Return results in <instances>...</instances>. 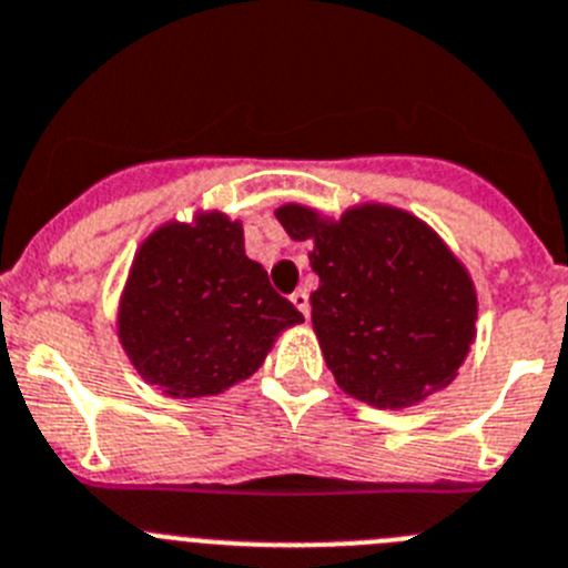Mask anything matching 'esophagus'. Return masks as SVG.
Instances as JSON below:
<instances>
[{
	"mask_svg": "<svg viewBox=\"0 0 568 568\" xmlns=\"http://www.w3.org/2000/svg\"><path fill=\"white\" fill-rule=\"evenodd\" d=\"M290 301H293L295 310H298L304 318H310V295H306V290H295V293L290 295Z\"/></svg>",
	"mask_w": 568,
	"mask_h": 568,
	"instance_id": "obj_1",
	"label": "esophagus"
}]
</instances>
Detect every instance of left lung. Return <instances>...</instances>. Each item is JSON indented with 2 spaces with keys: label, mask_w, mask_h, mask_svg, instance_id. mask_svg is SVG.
<instances>
[{
  "label": "left lung",
  "mask_w": 568,
  "mask_h": 568,
  "mask_svg": "<svg viewBox=\"0 0 568 568\" xmlns=\"http://www.w3.org/2000/svg\"><path fill=\"white\" fill-rule=\"evenodd\" d=\"M275 220L290 239L312 242L321 278L310 295L312 329L348 397L408 408L454 383L476 337V287L423 220L392 205L326 220L295 202Z\"/></svg>",
  "instance_id": "left-lung-1"
}]
</instances>
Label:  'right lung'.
I'll return each mask as SVG.
<instances>
[{"label": "right lung", "instance_id": "1", "mask_svg": "<svg viewBox=\"0 0 568 568\" xmlns=\"http://www.w3.org/2000/svg\"><path fill=\"white\" fill-rule=\"evenodd\" d=\"M304 315L244 256L242 222L220 211L165 222L140 244L118 310L132 366L165 397H213L256 372Z\"/></svg>", "mask_w": 568, "mask_h": 568}]
</instances>
